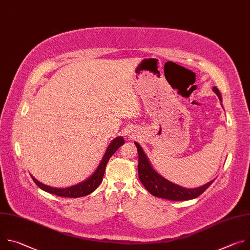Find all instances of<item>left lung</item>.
Instances as JSON below:
<instances>
[{"label":"left lung","instance_id":"left-lung-1","mask_svg":"<svg viewBox=\"0 0 250 250\" xmlns=\"http://www.w3.org/2000/svg\"><path fill=\"white\" fill-rule=\"evenodd\" d=\"M212 91L217 94L220 101H222V95L217 87H213ZM134 145L138 152V178L140 182L144 184L146 189L153 196L171 200V201H187L199 197L204 191H206L215 179L210 182L198 187V188H185L174 184L165 179L151 165L147 155L139 146L138 142L134 141Z\"/></svg>","mask_w":250,"mask_h":250}]
</instances>
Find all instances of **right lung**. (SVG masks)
Returning a JSON list of instances; mask_svg holds the SVG:
<instances>
[{
	"label": "right lung",
	"mask_w": 250,
	"mask_h": 250,
	"mask_svg": "<svg viewBox=\"0 0 250 250\" xmlns=\"http://www.w3.org/2000/svg\"><path fill=\"white\" fill-rule=\"evenodd\" d=\"M124 144H125V139H124L123 136H118L115 139H113L111 141V144L109 145V146L106 147L105 152H104L101 162L99 163L98 167L93 172V174L89 178H87L86 180H84L81 183H78L76 185L66 187V188L50 187V186H47L45 184H42V182H40L39 180L35 179V178L32 175H30V176L33 179L34 183L37 184L42 190H43L45 192H48L50 194H54V195L59 196V197H67V198H79V197L87 196V195L91 194L92 192H94L99 187V185L102 183L106 163H108V161L110 160L111 156Z\"/></svg>",
	"instance_id": "add662e5"
}]
</instances>
